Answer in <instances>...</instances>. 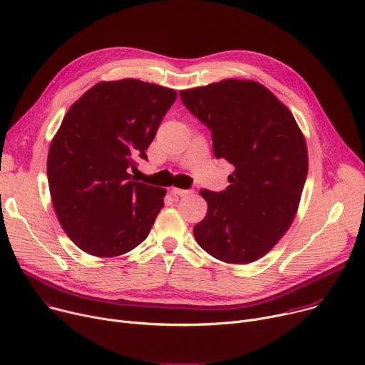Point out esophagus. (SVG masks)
I'll list each match as a JSON object with an SVG mask.
<instances>
[{"label":"esophagus","instance_id":"34e87169","mask_svg":"<svg viewBox=\"0 0 365 365\" xmlns=\"http://www.w3.org/2000/svg\"><path fill=\"white\" fill-rule=\"evenodd\" d=\"M172 193H173V195H179V196H186V195L192 193V190H190V189H180V187H173V189H172Z\"/></svg>","mask_w":365,"mask_h":365}]
</instances>
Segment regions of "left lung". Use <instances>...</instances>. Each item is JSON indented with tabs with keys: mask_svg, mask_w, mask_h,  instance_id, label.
I'll return each instance as SVG.
<instances>
[{
	"mask_svg": "<svg viewBox=\"0 0 365 365\" xmlns=\"http://www.w3.org/2000/svg\"><path fill=\"white\" fill-rule=\"evenodd\" d=\"M180 97L210 128L215 157L235 165L225 190H201L208 212L193 236L218 260L255 262L297 214L309 170L303 132L277 96L252 80L227 78L182 90Z\"/></svg>",
	"mask_w": 365,
	"mask_h": 365,
	"instance_id": "1",
	"label": "left lung"
}]
</instances>
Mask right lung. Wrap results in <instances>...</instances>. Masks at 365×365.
<instances>
[{
	"label": "right lung",
	"mask_w": 365,
	"mask_h": 365,
	"mask_svg": "<svg viewBox=\"0 0 365 365\" xmlns=\"http://www.w3.org/2000/svg\"><path fill=\"white\" fill-rule=\"evenodd\" d=\"M172 88L135 78L101 81L68 109L48 153V183L58 221L86 253L112 257L141 245L164 205L165 189L135 182Z\"/></svg>",
	"instance_id": "add662e5"
}]
</instances>
